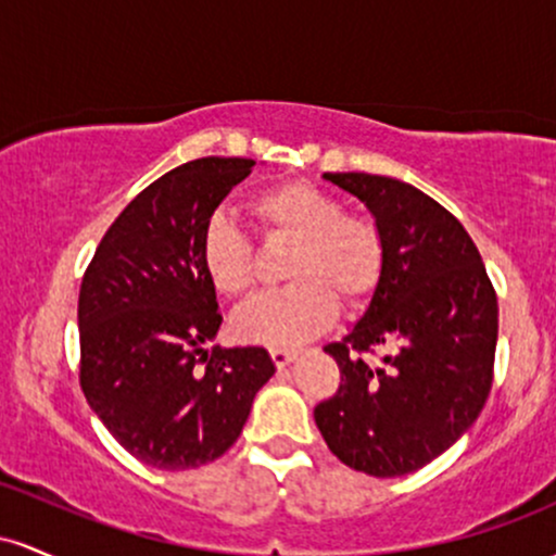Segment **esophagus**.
<instances>
[{
  "instance_id": "esophagus-1",
  "label": "esophagus",
  "mask_w": 556,
  "mask_h": 556,
  "mask_svg": "<svg viewBox=\"0 0 556 556\" xmlns=\"http://www.w3.org/2000/svg\"><path fill=\"white\" fill-rule=\"evenodd\" d=\"M299 354V349H289V346H270V357L278 367H286L291 359Z\"/></svg>"
}]
</instances>
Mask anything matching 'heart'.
Masks as SVG:
<instances>
[{"mask_svg":"<svg viewBox=\"0 0 556 556\" xmlns=\"http://www.w3.org/2000/svg\"><path fill=\"white\" fill-rule=\"evenodd\" d=\"M249 212L267 233L294 241L283 270L294 283L257 296L233 317L241 341L267 346L307 341L333 320L336 299L357 307L378 289L386 267L383 236L376 223L346 215L341 199L304 180H286L254 194ZM199 260L223 296L249 294L252 247L223 212L204 223Z\"/></svg>","mask_w":556,"mask_h":556,"instance_id":"1","label":"heart"}]
</instances>
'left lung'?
I'll return each instance as SVG.
<instances>
[{"label": "left lung", "mask_w": 556, "mask_h": 556, "mask_svg": "<svg viewBox=\"0 0 556 556\" xmlns=\"http://www.w3.org/2000/svg\"><path fill=\"white\" fill-rule=\"evenodd\" d=\"M370 210L386 267L370 304L326 352L336 396L315 407L330 452L354 470H420L472 428L494 378L498 304L463 223L415 186L370 173H326ZM380 348L372 366L361 357Z\"/></svg>", "instance_id": "8db88e82"}]
</instances>
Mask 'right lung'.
<instances>
[{
  "instance_id": "add662e5",
  "label": "right lung",
  "mask_w": 556,
  "mask_h": 556,
  "mask_svg": "<svg viewBox=\"0 0 556 556\" xmlns=\"http://www.w3.org/2000/svg\"><path fill=\"white\" fill-rule=\"evenodd\" d=\"M252 167L202 157L165 173L117 215L80 283V389L117 444L157 470L223 457L276 372L262 346L207 349L223 315L199 239Z\"/></svg>"
}]
</instances>
